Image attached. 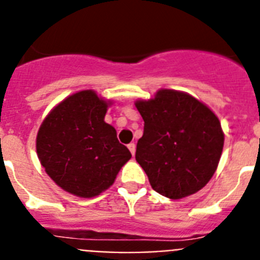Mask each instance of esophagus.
Masks as SVG:
<instances>
[{"label": "esophagus", "mask_w": 260, "mask_h": 260, "mask_svg": "<svg viewBox=\"0 0 260 260\" xmlns=\"http://www.w3.org/2000/svg\"><path fill=\"white\" fill-rule=\"evenodd\" d=\"M128 149H129L131 154L135 155V153H136V145H135V144H133V143L128 144Z\"/></svg>", "instance_id": "esophagus-1"}]
</instances>
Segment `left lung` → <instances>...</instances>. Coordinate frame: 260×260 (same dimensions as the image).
<instances>
[{
    "label": "left lung",
    "mask_w": 260,
    "mask_h": 260,
    "mask_svg": "<svg viewBox=\"0 0 260 260\" xmlns=\"http://www.w3.org/2000/svg\"><path fill=\"white\" fill-rule=\"evenodd\" d=\"M135 106L144 119L136 161L152 188L174 200L200 191L213 177L224 148L216 114L195 96L171 89Z\"/></svg>",
    "instance_id": "1"
}]
</instances>
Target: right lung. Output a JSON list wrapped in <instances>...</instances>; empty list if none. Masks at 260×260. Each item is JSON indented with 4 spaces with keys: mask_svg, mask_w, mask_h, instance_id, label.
Instances as JSON below:
<instances>
[{
    "mask_svg": "<svg viewBox=\"0 0 260 260\" xmlns=\"http://www.w3.org/2000/svg\"><path fill=\"white\" fill-rule=\"evenodd\" d=\"M111 105L94 90L74 92L52 108L38 131L40 164L72 195L89 199L102 193L132 157L105 121Z\"/></svg>",
    "mask_w": 260,
    "mask_h": 260,
    "instance_id": "right-lung-1",
    "label": "right lung"
}]
</instances>
